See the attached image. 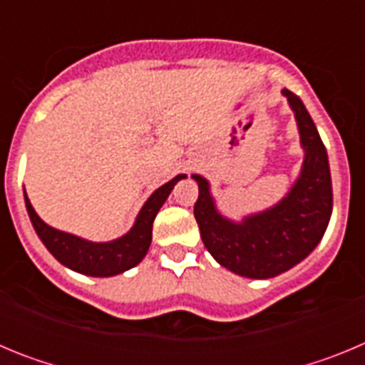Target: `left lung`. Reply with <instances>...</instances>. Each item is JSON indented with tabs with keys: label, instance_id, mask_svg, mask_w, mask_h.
<instances>
[{
	"label": "left lung",
	"instance_id": "obj_1",
	"mask_svg": "<svg viewBox=\"0 0 365 365\" xmlns=\"http://www.w3.org/2000/svg\"><path fill=\"white\" fill-rule=\"evenodd\" d=\"M298 125L303 163L285 197L240 219L222 215L208 179L193 173L199 199L193 208L201 240L219 265L245 278L269 279L296 267L318 247L333 212L327 151L299 96L283 89Z\"/></svg>",
	"mask_w": 365,
	"mask_h": 365
}]
</instances>
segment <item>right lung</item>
Instances as JSON below:
<instances>
[{
	"mask_svg": "<svg viewBox=\"0 0 365 365\" xmlns=\"http://www.w3.org/2000/svg\"><path fill=\"white\" fill-rule=\"evenodd\" d=\"M180 179H186V173H179L172 180H168L166 185L155 190L135 217L133 227L111 241H89L51 227L32 208L27 192H24L25 208L41 243L63 267L93 278H111L133 269L146 257L155 217Z\"/></svg>",
	"mask_w": 365,
	"mask_h": 365,
	"instance_id": "add662e5",
	"label": "right lung"
}]
</instances>
